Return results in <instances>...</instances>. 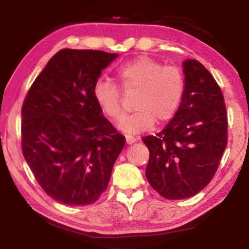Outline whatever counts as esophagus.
<instances>
[{
    "label": "esophagus",
    "mask_w": 249,
    "mask_h": 249,
    "mask_svg": "<svg viewBox=\"0 0 249 249\" xmlns=\"http://www.w3.org/2000/svg\"><path fill=\"white\" fill-rule=\"evenodd\" d=\"M125 142H126V144L131 145V144L135 143L136 139L134 138V136H132V135H125Z\"/></svg>",
    "instance_id": "34e87169"
}]
</instances>
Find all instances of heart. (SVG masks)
Returning a JSON list of instances; mask_svg holds the SVG:
<instances>
[{
  "instance_id": "1",
  "label": "heart",
  "mask_w": 249,
  "mask_h": 249,
  "mask_svg": "<svg viewBox=\"0 0 249 249\" xmlns=\"http://www.w3.org/2000/svg\"><path fill=\"white\" fill-rule=\"evenodd\" d=\"M123 89L136 92L133 113L121 118L118 128L124 133L135 134L149 130L157 121L165 124L174 117L185 92V78L179 68L164 67L159 61L142 55L130 61L117 72ZM92 95L96 105L110 118L121 115V92L117 85L107 79H99Z\"/></svg>"
}]
</instances>
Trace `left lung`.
Instances as JSON below:
<instances>
[{"label": "left lung", "instance_id": "left-lung-1", "mask_svg": "<svg viewBox=\"0 0 249 249\" xmlns=\"http://www.w3.org/2000/svg\"><path fill=\"white\" fill-rule=\"evenodd\" d=\"M185 92L165 128L143 138L149 149L146 178L165 199L181 200L210 184L226 149L228 119L219 86L196 60L182 62Z\"/></svg>", "mask_w": 249, "mask_h": 249}]
</instances>
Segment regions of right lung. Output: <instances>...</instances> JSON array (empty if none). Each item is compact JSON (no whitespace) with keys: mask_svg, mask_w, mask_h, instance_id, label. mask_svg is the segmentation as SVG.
<instances>
[{"mask_svg":"<svg viewBox=\"0 0 249 249\" xmlns=\"http://www.w3.org/2000/svg\"><path fill=\"white\" fill-rule=\"evenodd\" d=\"M117 57L100 50H60L25 96L23 157L43 190L62 204L84 206L98 200L124 146V136L92 95L102 71Z\"/></svg>","mask_w":249,"mask_h":249,"instance_id":"add662e5","label":"right lung"}]
</instances>
